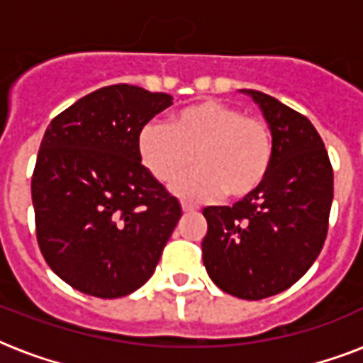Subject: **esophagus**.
I'll use <instances>...</instances> for the list:
<instances>
[{
  "instance_id": "esophagus-1",
  "label": "esophagus",
  "mask_w": 363,
  "mask_h": 363,
  "mask_svg": "<svg viewBox=\"0 0 363 363\" xmlns=\"http://www.w3.org/2000/svg\"><path fill=\"white\" fill-rule=\"evenodd\" d=\"M198 209H199L198 205L188 203V201H182V211H184V213H194V211H198Z\"/></svg>"
}]
</instances>
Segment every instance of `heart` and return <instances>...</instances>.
<instances>
[{
	"mask_svg": "<svg viewBox=\"0 0 363 363\" xmlns=\"http://www.w3.org/2000/svg\"><path fill=\"white\" fill-rule=\"evenodd\" d=\"M273 135L267 122L245 115L218 99H198L171 113L167 124L147 122L137 133V156L158 182L175 179L184 198H207L222 190L228 198L256 192L273 164Z\"/></svg>",
	"mask_w": 363,
	"mask_h": 363,
	"instance_id": "b5f03b06",
	"label": "heart"
}]
</instances>
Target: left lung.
<instances>
[{
  "label": "left lung",
  "instance_id": "left-lung-1",
  "mask_svg": "<svg viewBox=\"0 0 363 363\" xmlns=\"http://www.w3.org/2000/svg\"><path fill=\"white\" fill-rule=\"evenodd\" d=\"M275 154L264 184L233 207H205V269L216 286L241 299L284 292L318 258L328 233L333 169L309 118L258 90Z\"/></svg>",
  "mask_w": 363,
  "mask_h": 363
}]
</instances>
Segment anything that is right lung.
Masks as SVG:
<instances>
[{
  "label": "right lung",
  "mask_w": 363,
  "mask_h": 363,
  "mask_svg": "<svg viewBox=\"0 0 363 363\" xmlns=\"http://www.w3.org/2000/svg\"><path fill=\"white\" fill-rule=\"evenodd\" d=\"M173 104L131 84L99 88L60 113L31 177L37 242L79 292L113 299L152 277L181 203L137 156V133Z\"/></svg>",
  "instance_id": "obj_1"
}]
</instances>
